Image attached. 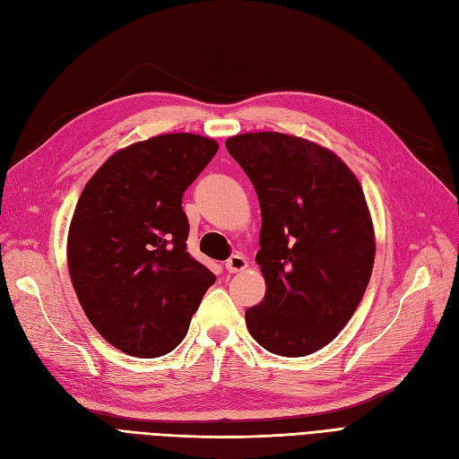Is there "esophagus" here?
I'll return each mask as SVG.
<instances>
[{"instance_id":"1","label":"esophagus","mask_w":459,"mask_h":459,"mask_svg":"<svg viewBox=\"0 0 459 459\" xmlns=\"http://www.w3.org/2000/svg\"><path fill=\"white\" fill-rule=\"evenodd\" d=\"M247 265H248V262H247V258L243 255H233L231 258L226 260V270L230 273L243 272V270H247Z\"/></svg>"}]
</instances>
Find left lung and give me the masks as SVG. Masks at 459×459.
Instances as JSON below:
<instances>
[{
  "instance_id": "8db88e82",
  "label": "left lung",
  "mask_w": 459,
  "mask_h": 459,
  "mask_svg": "<svg viewBox=\"0 0 459 459\" xmlns=\"http://www.w3.org/2000/svg\"><path fill=\"white\" fill-rule=\"evenodd\" d=\"M262 211L256 262L265 296L245 313L264 350L306 357L353 317L372 275L376 241L357 177L315 142L282 133L226 140Z\"/></svg>"
}]
</instances>
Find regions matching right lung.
I'll return each mask as SVG.
<instances>
[{
	"label": "right lung",
	"mask_w": 459,
	"mask_h": 459,
	"mask_svg": "<svg viewBox=\"0 0 459 459\" xmlns=\"http://www.w3.org/2000/svg\"><path fill=\"white\" fill-rule=\"evenodd\" d=\"M216 140L170 133L116 152L92 175L68 231V272L91 325L119 351L153 359L184 340L214 273L192 258L182 195Z\"/></svg>",
	"instance_id": "right-lung-1"
}]
</instances>
